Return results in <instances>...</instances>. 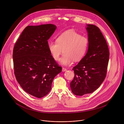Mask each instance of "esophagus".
<instances>
[{
    "label": "esophagus",
    "mask_w": 124,
    "mask_h": 124,
    "mask_svg": "<svg viewBox=\"0 0 124 124\" xmlns=\"http://www.w3.org/2000/svg\"><path fill=\"white\" fill-rule=\"evenodd\" d=\"M67 70V69L66 68H65L63 67V68H62V71H66Z\"/></svg>",
    "instance_id": "obj_1"
}]
</instances>
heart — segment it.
Returning a JSON list of instances; mask_svg holds the SVG:
<instances>
[{"label":"heart","instance_id":"heart-1","mask_svg":"<svg viewBox=\"0 0 124 124\" xmlns=\"http://www.w3.org/2000/svg\"><path fill=\"white\" fill-rule=\"evenodd\" d=\"M88 39L73 30L64 31L59 36L56 42H50L48 47L53 59L58 61L63 53L61 63L64 65H70L73 60L80 61L85 56L88 46Z\"/></svg>","mask_w":124,"mask_h":124}]
</instances>
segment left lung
Listing matches in <instances>:
<instances>
[{"label": "left lung", "instance_id": "8db88e82", "mask_svg": "<svg viewBox=\"0 0 124 124\" xmlns=\"http://www.w3.org/2000/svg\"><path fill=\"white\" fill-rule=\"evenodd\" d=\"M88 49L85 57L72 70L74 76L70 83L76 95L93 93L99 87L106 77L109 59L108 45L100 29L88 24Z\"/></svg>", "mask_w": 124, "mask_h": 124}]
</instances>
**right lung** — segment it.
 <instances>
[{"label": "right lung", "instance_id": "add662e5", "mask_svg": "<svg viewBox=\"0 0 124 124\" xmlns=\"http://www.w3.org/2000/svg\"><path fill=\"white\" fill-rule=\"evenodd\" d=\"M56 29L51 24L28 26L13 49L17 81L26 92L39 98L49 93L54 77L62 71V67L53 59L48 47V40Z\"/></svg>", "mask_w": 124, "mask_h": 124}]
</instances>
